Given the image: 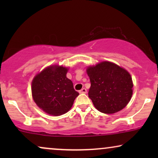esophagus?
Here are the masks:
<instances>
[{
  "instance_id": "34e87169",
  "label": "esophagus",
  "mask_w": 158,
  "mask_h": 158,
  "mask_svg": "<svg viewBox=\"0 0 158 158\" xmlns=\"http://www.w3.org/2000/svg\"><path fill=\"white\" fill-rule=\"evenodd\" d=\"M79 93L80 94H86V93H87V90H86L85 88H82L81 90H79Z\"/></svg>"
}]
</instances>
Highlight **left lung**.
<instances>
[{
  "mask_svg": "<svg viewBox=\"0 0 158 158\" xmlns=\"http://www.w3.org/2000/svg\"><path fill=\"white\" fill-rule=\"evenodd\" d=\"M86 71L90 81L88 96L97 110L111 114L128 104L133 92L128 71L108 61L88 67Z\"/></svg>",
  "mask_w": 158,
  "mask_h": 158,
  "instance_id": "1",
  "label": "left lung"
}]
</instances>
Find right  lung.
Listing matches in <instances>:
<instances>
[{"mask_svg":"<svg viewBox=\"0 0 158 158\" xmlns=\"http://www.w3.org/2000/svg\"><path fill=\"white\" fill-rule=\"evenodd\" d=\"M68 71L65 67L49 66L32 81L34 102L49 115L57 116L67 113L79 95L73 88V82L66 76Z\"/></svg>","mask_w":158,"mask_h":158,"instance_id":"1","label":"right lung"}]
</instances>
